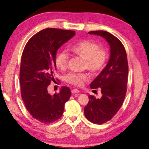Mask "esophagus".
<instances>
[{"label":"esophagus","instance_id":"esophagus-1","mask_svg":"<svg viewBox=\"0 0 149 149\" xmlns=\"http://www.w3.org/2000/svg\"><path fill=\"white\" fill-rule=\"evenodd\" d=\"M79 92H80L79 90H77V89H73L72 90V93H79Z\"/></svg>","mask_w":149,"mask_h":149}]
</instances>
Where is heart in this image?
Listing matches in <instances>:
<instances>
[{
  "instance_id": "b5f03b06",
  "label": "heart",
  "mask_w": 149,
  "mask_h": 149,
  "mask_svg": "<svg viewBox=\"0 0 149 149\" xmlns=\"http://www.w3.org/2000/svg\"><path fill=\"white\" fill-rule=\"evenodd\" d=\"M70 50L76 56L84 59V68L90 73L96 75L102 70L106 65L108 59L107 50L100 48L99 45L91 40H84L73 45ZM69 56L65 52H61L56 58L57 68L64 70L68 65ZM66 81L68 83L77 86H83L84 82L89 81V76L87 74L70 73L66 76Z\"/></svg>"
}]
</instances>
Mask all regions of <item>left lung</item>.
<instances>
[{
	"label": "left lung",
	"mask_w": 149,
	"mask_h": 149,
	"mask_svg": "<svg viewBox=\"0 0 149 149\" xmlns=\"http://www.w3.org/2000/svg\"><path fill=\"white\" fill-rule=\"evenodd\" d=\"M105 39L110 47L109 61L90 84L91 89L100 88L102 97L96 99L89 95V102L84 107L86 118L93 123L102 124L111 120L124 100L128 77L127 54L122 42L104 31L88 32Z\"/></svg>",
	"instance_id": "1"
}]
</instances>
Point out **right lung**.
Wrapping results in <instances>:
<instances>
[{
	"instance_id": "obj_1",
	"label": "right lung",
	"mask_w": 149,
	"mask_h": 149,
	"mask_svg": "<svg viewBox=\"0 0 149 149\" xmlns=\"http://www.w3.org/2000/svg\"><path fill=\"white\" fill-rule=\"evenodd\" d=\"M75 32L47 28L31 37L22 53L20 70L21 95L26 109L34 118L43 123L58 120L65 104L71 96L67 86L50 95L47 86L54 80L58 50L74 37Z\"/></svg>"
}]
</instances>
